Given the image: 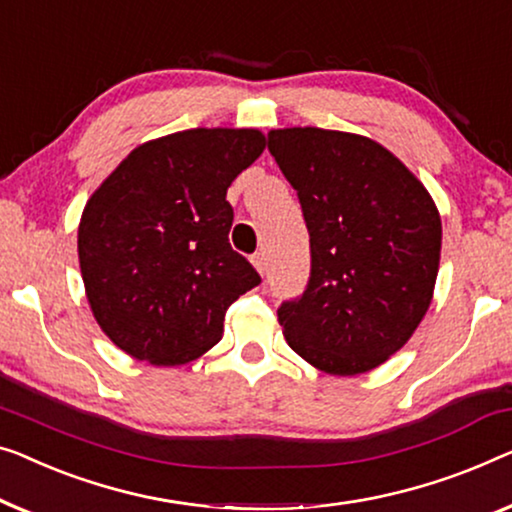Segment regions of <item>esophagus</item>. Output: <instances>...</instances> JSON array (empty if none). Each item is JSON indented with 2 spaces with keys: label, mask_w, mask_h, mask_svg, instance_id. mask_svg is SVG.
I'll return each mask as SVG.
<instances>
[{
  "label": "esophagus",
  "mask_w": 512,
  "mask_h": 512,
  "mask_svg": "<svg viewBox=\"0 0 512 512\" xmlns=\"http://www.w3.org/2000/svg\"><path fill=\"white\" fill-rule=\"evenodd\" d=\"M251 263H254V268H256L258 272L265 274V268H268V263H265V254H263V251H258V254L251 256Z\"/></svg>",
  "instance_id": "esophagus-1"
}]
</instances>
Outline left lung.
I'll return each mask as SVG.
<instances>
[{"mask_svg": "<svg viewBox=\"0 0 512 512\" xmlns=\"http://www.w3.org/2000/svg\"><path fill=\"white\" fill-rule=\"evenodd\" d=\"M268 150L298 191L311 247L307 291L277 311L286 342L325 374L376 369L409 342L432 302L439 210L367 136L272 129Z\"/></svg>", "mask_w": 512, "mask_h": 512, "instance_id": "8db88e82", "label": "left lung"}]
</instances>
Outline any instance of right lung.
<instances>
[{"label":"right lung","instance_id":"add662e5","mask_svg":"<svg viewBox=\"0 0 512 512\" xmlns=\"http://www.w3.org/2000/svg\"><path fill=\"white\" fill-rule=\"evenodd\" d=\"M263 150L258 129L177 131L131 150L90 196L78 226L85 295L131 358H201L224 335L226 309L261 284L228 242L226 191Z\"/></svg>","mask_w":512,"mask_h":512}]
</instances>
